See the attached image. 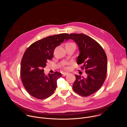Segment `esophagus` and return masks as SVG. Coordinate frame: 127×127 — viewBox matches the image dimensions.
Masks as SVG:
<instances>
[{"label":"esophagus","instance_id":"esophagus-1","mask_svg":"<svg viewBox=\"0 0 127 127\" xmlns=\"http://www.w3.org/2000/svg\"><path fill=\"white\" fill-rule=\"evenodd\" d=\"M62 76H66L67 75H68L69 73H67V72H63V73H62Z\"/></svg>","mask_w":127,"mask_h":127}]
</instances>
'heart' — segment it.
Segmentation results:
<instances>
[{
  "label": "heart",
  "mask_w": 127,
  "mask_h": 127,
  "mask_svg": "<svg viewBox=\"0 0 127 127\" xmlns=\"http://www.w3.org/2000/svg\"><path fill=\"white\" fill-rule=\"evenodd\" d=\"M72 43H67V44H72ZM65 69H66V70H68V69H69V67H65Z\"/></svg>",
  "instance_id": "heart-1"
}]
</instances>
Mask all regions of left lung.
Wrapping results in <instances>:
<instances>
[{
  "label": "left lung",
  "instance_id": "1",
  "mask_svg": "<svg viewBox=\"0 0 127 127\" xmlns=\"http://www.w3.org/2000/svg\"><path fill=\"white\" fill-rule=\"evenodd\" d=\"M74 41L80 53L77 64H83L87 78L75 75L73 84L74 91L82 96H88L96 92L101 87L106 77L107 57L102 47L95 40L83 33H70L65 39Z\"/></svg>",
  "mask_w": 127,
  "mask_h": 127
}]
</instances>
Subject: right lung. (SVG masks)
Returning <instances> with one entry per match:
<instances>
[{"label": "right lung", "mask_w": 127, "mask_h": 127, "mask_svg": "<svg viewBox=\"0 0 127 127\" xmlns=\"http://www.w3.org/2000/svg\"><path fill=\"white\" fill-rule=\"evenodd\" d=\"M68 34L63 33L49 36L34 42L25 52L21 61V77L24 86L32 96L44 99L54 93L61 73L56 71L46 75L43 68L47 61L52 59L55 48L64 42Z\"/></svg>", "instance_id": "right-lung-1"}]
</instances>
